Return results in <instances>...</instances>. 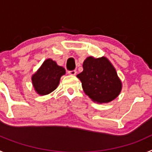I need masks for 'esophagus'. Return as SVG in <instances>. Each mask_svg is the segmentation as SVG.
<instances>
[{"label": "esophagus", "instance_id": "esophagus-1", "mask_svg": "<svg viewBox=\"0 0 152 152\" xmlns=\"http://www.w3.org/2000/svg\"><path fill=\"white\" fill-rule=\"evenodd\" d=\"M68 73L71 75H75L76 74H77V71H76V70H73V71H68Z\"/></svg>", "mask_w": 152, "mask_h": 152}]
</instances>
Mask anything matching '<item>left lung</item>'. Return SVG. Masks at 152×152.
Wrapping results in <instances>:
<instances>
[{
	"label": "left lung",
	"instance_id": "1",
	"mask_svg": "<svg viewBox=\"0 0 152 152\" xmlns=\"http://www.w3.org/2000/svg\"><path fill=\"white\" fill-rule=\"evenodd\" d=\"M83 68L77 77L81 81L84 93L93 101L109 103L119 96L122 82L107 58L88 57L83 63Z\"/></svg>",
	"mask_w": 152,
	"mask_h": 152
}]
</instances>
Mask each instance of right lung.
<instances>
[{
    "label": "right lung",
    "instance_id": "1",
    "mask_svg": "<svg viewBox=\"0 0 152 152\" xmlns=\"http://www.w3.org/2000/svg\"><path fill=\"white\" fill-rule=\"evenodd\" d=\"M65 74L63 67L51 58L46 59L38 71L32 76V82L35 91L39 95L50 94L57 88L60 78Z\"/></svg>",
    "mask_w": 152,
    "mask_h": 152
}]
</instances>
